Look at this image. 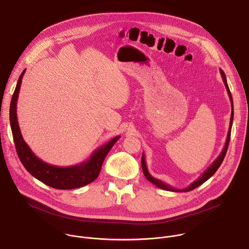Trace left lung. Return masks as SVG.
Masks as SVG:
<instances>
[{
    "instance_id": "left-lung-1",
    "label": "left lung",
    "mask_w": 249,
    "mask_h": 249,
    "mask_svg": "<svg viewBox=\"0 0 249 249\" xmlns=\"http://www.w3.org/2000/svg\"><path fill=\"white\" fill-rule=\"evenodd\" d=\"M220 73L222 75V79H223V82L226 86V89H227V91H228V94L230 96V100H231V121H230V128H229V132H228V137H227V141H226V144H225V147L222 151V153L220 154V156L214 160V162H213L203 173L202 175L199 177V178L197 180H195L194 182H192L187 188H184V189H175L173 188L172 186L162 182L161 180L160 179H157L155 178L154 176H152L150 174V172L148 171V167H147V163H146V160H145V156L144 154L142 155V169H143V172L146 176V178L154 183L157 187L160 188V189H163V190H167V191H172V192H188V191H191L193 189H195L196 187L200 186L201 184H203L205 181H207L210 177H212L213 175L215 174V172L218 170V168L220 167V165L222 164L224 159H225V156L227 154V150H228V147H229V143H230V139H231V126H232V120H233V102H232V97H231V93L230 91V89H229V86H228V83H227V78H226V75L224 73V71L222 69H220Z\"/></svg>"
}]
</instances>
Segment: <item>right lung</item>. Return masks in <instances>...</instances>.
I'll list each match as a JSON object with an SVG mask.
<instances>
[{"label":"right lung","mask_w":249,"mask_h":249,"mask_svg":"<svg viewBox=\"0 0 249 249\" xmlns=\"http://www.w3.org/2000/svg\"><path fill=\"white\" fill-rule=\"evenodd\" d=\"M24 73L25 69L19 76L10 106V122L12 133L16 150L21 163L35 178L56 189H75L92 182L97 178L106 155L109 153L110 149L114 146L120 136L111 139L108 143L96 149L88 160L80 164L62 167L46 163L35 156L25 143L18 122L17 102Z\"/></svg>","instance_id":"add662e5"}]
</instances>
